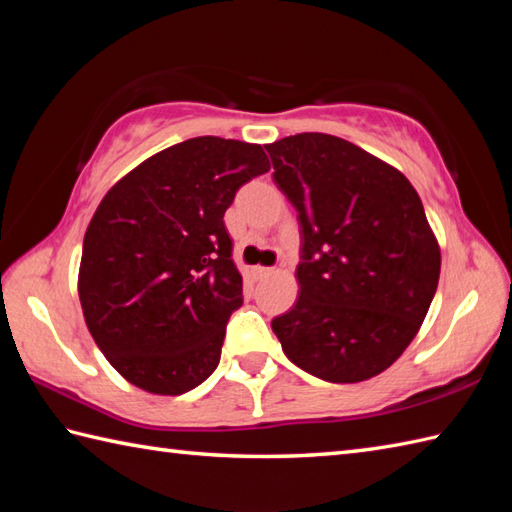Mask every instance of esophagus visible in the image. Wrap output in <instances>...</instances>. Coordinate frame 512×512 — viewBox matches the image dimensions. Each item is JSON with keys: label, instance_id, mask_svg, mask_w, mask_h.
<instances>
[{"label": "esophagus", "instance_id": "1", "mask_svg": "<svg viewBox=\"0 0 512 512\" xmlns=\"http://www.w3.org/2000/svg\"><path fill=\"white\" fill-rule=\"evenodd\" d=\"M275 273V268H268V266H255L253 268V277L255 279H264V277H270Z\"/></svg>", "mask_w": 512, "mask_h": 512}]
</instances>
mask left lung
Returning <instances> with one entry per match:
<instances>
[{
  "instance_id": "8db88e82",
  "label": "left lung",
  "mask_w": 512,
  "mask_h": 512,
  "mask_svg": "<svg viewBox=\"0 0 512 512\" xmlns=\"http://www.w3.org/2000/svg\"><path fill=\"white\" fill-rule=\"evenodd\" d=\"M301 228L299 297L273 319L286 356L328 383H361L418 334L440 279V246L411 182L330 134L266 145Z\"/></svg>"
}]
</instances>
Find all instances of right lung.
Instances as JSON below:
<instances>
[{"label": "right lung", "instance_id": "obj_1", "mask_svg": "<svg viewBox=\"0 0 512 512\" xmlns=\"http://www.w3.org/2000/svg\"><path fill=\"white\" fill-rule=\"evenodd\" d=\"M268 169L262 145L198 136L107 191L85 231L79 299L99 350L132 385L178 396L215 372L244 303L224 213Z\"/></svg>", "mask_w": 512, "mask_h": 512}]
</instances>
